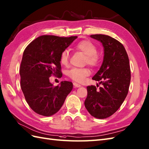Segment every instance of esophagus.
Returning a JSON list of instances; mask_svg holds the SVG:
<instances>
[{
  "instance_id": "esophagus-1",
  "label": "esophagus",
  "mask_w": 149,
  "mask_h": 149,
  "mask_svg": "<svg viewBox=\"0 0 149 149\" xmlns=\"http://www.w3.org/2000/svg\"><path fill=\"white\" fill-rule=\"evenodd\" d=\"M73 84H74V88H79V87H81V85L78 84V83H77V82H74Z\"/></svg>"
}]
</instances>
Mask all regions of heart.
<instances>
[{"mask_svg":"<svg viewBox=\"0 0 149 149\" xmlns=\"http://www.w3.org/2000/svg\"><path fill=\"white\" fill-rule=\"evenodd\" d=\"M75 47L76 49L86 55L85 63H88L91 67H96L99 64L100 56L97 53V47L90 40H82L76 44ZM60 61L62 65L67 66L69 62V53L67 50L61 52ZM89 74L90 70L87 68H73L68 72L69 77L77 82L83 81Z\"/></svg>","mask_w":149,"mask_h":149,"instance_id":"1","label":"heart"}]
</instances>
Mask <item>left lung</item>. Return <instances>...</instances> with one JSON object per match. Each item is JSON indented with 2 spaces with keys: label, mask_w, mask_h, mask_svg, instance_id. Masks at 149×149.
Instances as JSON below:
<instances>
[{
  "label": "left lung",
  "mask_w": 149,
  "mask_h": 149,
  "mask_svg": "<svg viewBox=\"0 0 149 149\" xmlns=\"http://www.w3.org/2000/svg\"><path fill=\"white\" fill-rule=\"evenodd\" d=\"M90 37L102 43L104 48L103 63L93 79L99 85L87 87L84 102L89 113L98 119L111 116L119 109L129 90L131 70L129 58L123 45L109 36L95 34Z\"/></svg>",
  "instance_id": "8db88e82"
}]
</instances>
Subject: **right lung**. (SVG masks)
I'll use <instances>...</instances> for the list:
<instances>
[{"label": "right lung", "mask_w": 149, "mask_h": 149, "mask_svg": "<svg viewBox=\"0 0 149 149\" xmlns=\"http://www.w3.org/2000/svg\"><path fill=\"white\" fill-rule=\"evenodd\" d=\"M77 38L42 36L23 52L19 68L21 88L30 108L39 115L51 116L58 112L73 88L69 81L54 86L49 77H61L60 54Z\"/></svg>", "instance_id": "1"}]
</instances>
